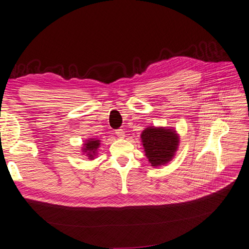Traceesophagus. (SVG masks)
Masks as SVG:
<instances>
[{
  "instance_id": "obj_1",
  "label": "esophagus",
  "mask_w": 249,
  "mask_h": 249,
  "mask_svg": "<svg viewBox=\"0 0 249 249\" xmlns=\"http://www.w3.org/2000/svg\"><path fill=\"white\" fill-rule=\"evenodd\" d=\"M115 135L118 138H124V131L123 130V128H118V130L115 131Z\"/></svg>"
}]
</instances>
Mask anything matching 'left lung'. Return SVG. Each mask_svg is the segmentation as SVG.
<instances>
[{
    "mask_svg": "<svg viewBox=\"0 0 249 249\" xmlns=\"http://www.w3.org/2000/svg\"><path fill=\"white\" fill-rule=\"evenodd\" d=\"M142 142L145 153L152 166L168 162L175 155L178 139L175 131L163 127H147L143 131Z\"/></svg>",
    "mask_w": 249,
    "mask_h": 249,
    "instance_id": "obj_1",
    "label": "left lung"
}]
</instances>
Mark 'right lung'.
Segmentation results:
<instances>
[{"mask_svg":"<svg viewBox=\"0 0 249 249\" xmlns=\"http://www.w3.org/2000/svg\"><path fill=\"white\" fill-rule=\"evenodd\" d=\"M99 145H100V141H99V140H93V139H91V140H89L85 144V146H84L85 148L83 149V150L85 152H87L89 157L92 159L94 157L93 155H95V152L97 150V148L99 147Z\"/></svg>","mask_w":249,"mask_h":249,"instance_id":"1","label":"right lung"}]
</instances>
